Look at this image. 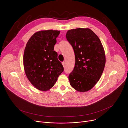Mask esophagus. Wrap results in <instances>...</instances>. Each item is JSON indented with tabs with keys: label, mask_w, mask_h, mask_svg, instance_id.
I'll use <instances>...</instances> for the list:
<instances>
[{
	"label": "esophagus",
	"mask_w": 128,
	"mask_h": 128,
	"mask_svg": "<svg viewBox=\"0 0 128 128\" xmlns=\"http://www.w3.org/2000/svg\"><path fill=\"white\" fill-rule=\"evenodd\" d=\"M62 65H63V67L64 68V67L65 66V63L64 62H62Z\"/></svg>",
	"instance_id": "obj_1"
}]
</instances>
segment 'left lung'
<instances>
[{
  "mask_svg": "<svg viewBox=\"0 0 128 128\" xmlns=\"http://www.w3.org/2000/svg\"><path fill=\"white\" fill-rule=\"evenodd\" d=\"M66 37L75 56L74 68L68 76L70 84L80 92L88 91L98 82L104 69L106 58L102 44L88 28L69 30Z\"/></svg>",
  "mask_w": 128,
  "mask_h": 128,
  "instance_id": "1",
  "label": "left lung"
}]
</instances>
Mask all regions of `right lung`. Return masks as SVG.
I'll use <instances>...</instances> for the list:
<instances>
[{
  "instance_id": "obj_1",
  "label": "right lung",
  "mask_w": 128,
  "mask_h": 128,
  "mask_svg": "<svg viewBox=\"0 0 128 128\" xmlns=\"http://www.w3.org/2000/svg\"><path fill=\"white\" fill-rule=\"evenodd\" d=\"M59 30L35 32L27 42L23 55L25 74L30 83L40 91L50 89L63 70L54 51Z\"/></svg>"
}]
</instances>
